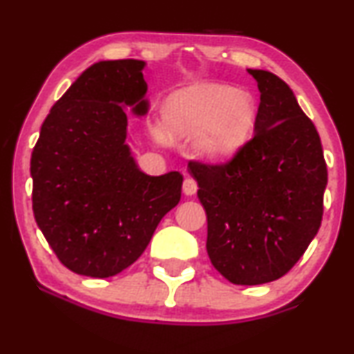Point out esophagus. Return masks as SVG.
<instances>
[{"label": "esophagus", "instance_id": "esophagus-1", "mask_svg": "<svg viewBox=\"0 0 354 354\" xmlns=\"http://www.w3.org/2000/svg\"><path fill=\"white\" fill-rule=\"evenodd\" d=\"M196 191H198V183L193 178H186L185 183H183V193L186 196H193Z\"/></svg>", "mask_w": 354, "mask_h": 354}]
</instances>
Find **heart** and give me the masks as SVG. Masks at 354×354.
<instances>
[{
  "label": "heart",
  "mask_w": 354,
  "mask_h": 354,
  "mask_svg": "<svg viewBox=\"0 0 354 354\" xmlns=\"http://www.w3.org/2000/svg\"><path fill=\"white\" fill-rule=\"evenodd\" d=\"M254 97L224 84H196L171 93L161 110L160 140L193 136V150L204 161L236 155L252 133Z\"/></svg>",
  "instance_id": "1"
}]
</instances>
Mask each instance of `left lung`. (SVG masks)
I'll use <instances>...</instances> for the list:
<instances>
[{
	"mask_svg": "<svg viewBox=\"0 0 354 354\" xmlns=\"http://www.w3.org/2000/svg\"><path fill=\"white\" fill-rule=\"evenodd\" d=\"M247 72L261 92L252 140L227 163L188 168L207 216L211 263L229 282L261 285L287 274L317 236L328 173L292 88L269 71Z\"/></svg>",
	"mask_w": 354,
	"mask_h": 354,
	"instance_id": "1",
	"label": "left lung"
}]
</instances>
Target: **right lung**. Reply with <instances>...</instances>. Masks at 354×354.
<instances>
[{
    "label": "right lung",
    "mask_w": 354,
    "mask_h": 354,
    "mask_svg": "<svg viewBox=\"0 0 354 354\" xmlns=\"http://www.w3.org/2000/svg\"><path fill=\"white\" fill-rule=\"evenodd\" d=\"M145 61H100L54 104L31 156L32 211L57 259L79 275H117L181 199L183 174L150 176L127 143V109L150 110Z\"/></svg>",
    "instance_id": "add662e5"
}]
</instances>
